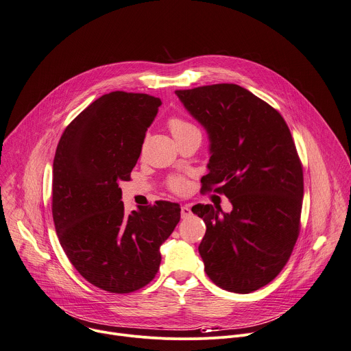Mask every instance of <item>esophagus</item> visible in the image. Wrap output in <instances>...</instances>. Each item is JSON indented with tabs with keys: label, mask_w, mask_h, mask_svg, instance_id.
<instances>
[{
	"label": "esophagus",
	"mask_w": 351,
	"mask_h": 351,
	"mask_svg": "<svg viewBox=\"0 0 351 351\" xmlns=\"http://www.w3.org/2000/svg\"><path fill=\"white\" fill-rule=\"evenodd\" d=\"M180 213H182V217H183V219L189 217V216L191 215V209H190V206H189V205H183V206L180 208Z\"/></svg>",
	"instance_id": "esophagus-1"
}]
</instances>
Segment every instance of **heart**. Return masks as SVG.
Here are the masks:
<instances>
[{
	"instance_id": "1",
	"label": "heart",
	"mask_w": 351,
	"mask_h": 351,
	"mask_svg": "<svg viewBox=\"0 0 351 351\" xmlns=\"http://www.w3.org/2000/svg\"><path fill=\"white\" fill-rule=\"evenodd\" d=\"M168 127H169V130H171V132L173 134L175 138L182 136L187 132H191V131L197 130L191 123H189L187 120L183 119V117H179V115L171 117L169 121H168ZM168 184H169V189L176 194H183L187 190L186 180L183 178H179V176L171 178Z\"/></svg>"
}]
</instances>
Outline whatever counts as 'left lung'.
I'll return each mask as SVG.
<instances>
[{"label": "left lung", "mask_w": 351, "mask_h": 351, "mask_svg": "<svg viewBox=\"0 0 351 351\" xmlns=\"http://www.w3.org/2000/svg\"><path fill=\"white\" fill-rule=\"evenodd\" d=\"M206 130L210 158L204 191L224 194L230 213L197 204L206 224L198 247L217 287L250 293L287 265L300 231L303 168L282 115L236 84L175 90Z\"/></svg>", "instance_id": "1"}]
</instances>
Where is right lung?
Returning <instances> with one entry per match:
<instances>
[{
	"instance_id": "right-lung-1",
	"label": "right lung",
	"mask_w": 351,
	"mask_h": 351,
	"mask_svg": "<svg viewBox=\"0 0 351 351\" xmlns=\"http://www.w3.org/2000/svg\"><path fill=\"white\" fill-rule=\"evenodd\" d=\"M161 99L115 90L82 110L64 130L53 158L52 216L60 245L92 285L130 293L147 285L160 247L180 220L179 204L157 201L127 213L128 182Z\"/></svg>"
}]
</instances>
